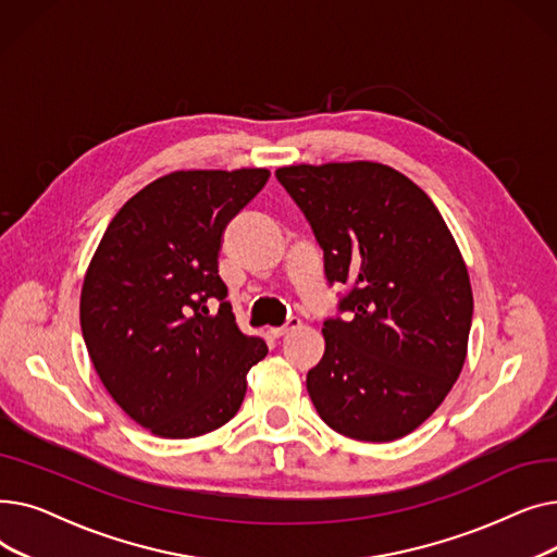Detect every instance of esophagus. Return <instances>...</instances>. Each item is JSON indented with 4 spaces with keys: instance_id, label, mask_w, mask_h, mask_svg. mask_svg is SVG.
Returning <instances> with one entry per match:
<instances>
[{
    "instance_id": "1",
    "label": "esophagus",
    "mask_w": 557,
    "mask_h": 557,
    "mask_svg": "<svg viewBox=\"0 0 557 557\" xmlns=\"http://www.w3.org/2000/svg\"><path fill=\"white\" fill-rule=\"evenodd\" d=\"M300 325H302V323H300V318H298V315H290L282 327H273V330H271V334L277 338V336H284V334H286V332H290V330H298Z\"/></svg>"
}]
</instances>
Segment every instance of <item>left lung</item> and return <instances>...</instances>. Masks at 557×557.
I'll list each match as a JSON object with an SVG mask.
<instances>
[{
  "label": "left lung",
  "instance_id": "1",
  "mask_svg": "<svg viewBox=\"0 0 557 557\" xmlns=\"http://www.w3.org/2000/svg\"><path fill=\"white\" fill-rule=\"evenodd\" d=\"M277 181L307 216L330 284H349L307 374L318 416L341 435L391 443L443 404L467 357L474 298L433 200L379 162L294 164Z\"/></svg>",
  "mask_w": 557,
  "mask_h": 557
}]
</instances>
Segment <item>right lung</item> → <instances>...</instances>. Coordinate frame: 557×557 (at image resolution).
Segmentation results:
<instances>
[{
    "mask_svg": "<svg viewBox=\"0 0 557 557\" xmlns=\"http://www.w3.org/2000/svg\"><path fill=\"white\" fill-rule=\"evenodd\" d=\"M269 175H162L114 214L87 267V355L122 411L160 437H196L230 422L248 370L269 352L259 336L237 327L219 275L223 230Z\"/></svg>",
    "mask_w": 557,
    "mask_h": 557,
    "instance_id": "1",
    "label": "right lung"
}]
</instances>
